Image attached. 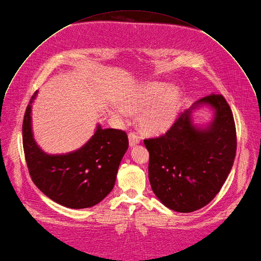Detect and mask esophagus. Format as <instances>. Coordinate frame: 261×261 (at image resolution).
Listing matches in <instances>:
<instances>
[{"mask_svg":"<svg viewBox=\"0 0 261 261\" xmlns=\"http://www.w3.org/2000/svg\"><path fill=\"white\" fill-rule=\"evenodd\" d=\"M128 141H129V146L134 147L140 143V138L135 134V133H129L128 134Z\"/></svg>","mask_w":261,"mask_h":261,"instance_id":"1","label":"esophagus"}]
</instances>
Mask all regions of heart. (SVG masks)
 Wrapping results in <instances>:
<instances>
[{
    "label": "heart",
    "instance_id": "obj_1",
    "mask_svg": "<svg viewBox=\"0 0 261 261\" xmlns=\"http://www.w3.org/2000/svg\"><path fill=\"white\" fill-rule=\"evenodd\" d=\"M181 101L180 91L164 83L150 82L135 88L123 100L122 108H114L116 117L125 116L126 112L139 114L141 129L149 135H161L173 124Z\"/></svg>",
    "mask_w": 261,
    "mask_h": 261
}]
</instances>
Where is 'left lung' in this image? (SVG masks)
Segmentation results:
<instances>
[{"label":"left lung","mask_w":261,"mask_h":261,"mask_svg":"<svg viewBox=\"0 0 261 261\" xmlns=\"http://www.w3.org/2000/svg\"><path fill=\"white\" fill-rule=\"evenodd\" d=\"M203 104L215 110L208 128H195L188 110L164 135L144 140L151 188L166 207L178 212L207 205L223 186L236 157V125L227 102L212 94L195 107Z\"/></svg>","instance_id":"left-lung-1"}]
</instances>
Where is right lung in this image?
Wrapping results in <instances>:
<instances>
[{
  "mask_svg": "<svg viewBox=\"0 0 261 261\" xmlns=\"http://www.w3.org/2000/svg\"><path fill=\"white\" fill-rule=\"evenodd\" d=\"M32 97L22 123L25 161L35 185L54 202L73 209L92 207L113 189L120 161L128 148L125 132L102 128L81 149L64 154L44 153L33 138Z\"/></svg>",
  "mask_w": 261,
  "mask_h": 261,
  "instance_id": "add662e5",
  "label": "right lung"
}]
</instances>
